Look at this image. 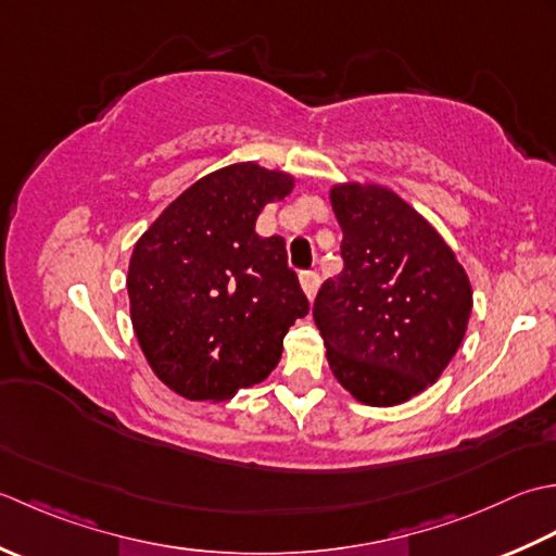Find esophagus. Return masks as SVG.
<instances>
[{
  "label": "esophagus",
  "mask_w": 556,
  "mask_h": 556,
  "mask_svg": "<svg viewBox=\"0 0 556 556\" xmlns=\"http://www.w3.org/2000/svg\"><path fill=\"white\" fill-rule=\"evenodd\" d=\"M300 286H302L304 294H307L309 300H314L316 290H319V276H316L314 270H304V274H300Z\"/></svg>",
  "instance_id": "1"
}]
</instances>
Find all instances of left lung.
I'll return each instance as SVG.
<instances>
[{
  "mask_svg": "<svg viewBox=\"0 0 556 556\" xmlns=\"http://www.w3.org/2000/svg\"><path fill=\"white\" fill-rule=\"evenodd\" d=\"M343 270L314 300L326 359L359 403L389 407L434 383L466 336L472 288L456 254L381 185H336Z\"/></svg>",
  "mask_w": 556,
  "mask_h": 556,
  "instance_id": "8db88e82",
  "label": "left lung"
}]
</instances>
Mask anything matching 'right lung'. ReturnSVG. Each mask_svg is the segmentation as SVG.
<instances>
[{
	"mask_svg": "<svg viewBox=\"0 0 556 556\" xmlns=\"http://www.w3.org/2000/svg\"><path fill=\"white\" fill-rule=\"evenodd\" d=\"M294 179L256 163L201 177L136 242L127 290L155 377L189 401H228L276 369L282 338L309 312L282 237L256 235Z\"/></svg>",
	"mask_w": 556,
	"mask_h": 556,
	"instance_id": "add662e5",
	"label": "right lung"
}]
</instances>
